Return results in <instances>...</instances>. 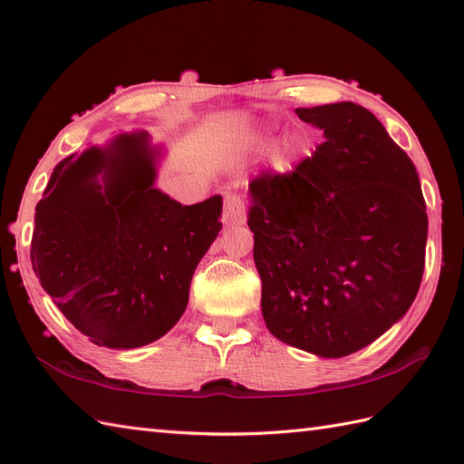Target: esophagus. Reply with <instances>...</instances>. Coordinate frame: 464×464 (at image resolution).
<instances>
[{"mask_svg": "<svg viewBox=\"0 0 464 464\" xmlns=\"http://www.w3.org/2000/svg\"><path fill=\"white\" fill-rule=\"evenodd\" d=\"M223 221H225V225H243L245 221H247V207H245L239 195H235V193L225 195Z\"/></svg>", "mask_w": 464, "mask_h": 464, "instance_id": "34e87169", "label": "esophagus"}]
</instances>
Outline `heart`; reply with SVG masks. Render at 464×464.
<instances>
[{
    "instance_id": "obj_1",
    "label": "heart",
    "mask_w": 464,
    "mask_h": 464,
    "mask_svg": "<svg viewBox=\"0 0 464 464\" xmlns=\"http://www.w3.org/2000/svg\"><path fill=\"white\" fill-rule=\"evenodd\" d=\"M251 145L255 150H267L271 145V131L269 130H261L257 133L251 135ZM303 140L299 135H287L283 137V140L273 147L271 151V165L275 169L279 171H287L293 167V163L299 160L301 153H303Z\"/></svg>"
}]
</instances>
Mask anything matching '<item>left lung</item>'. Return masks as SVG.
<instances>
[{
	"label": "left lung",
	"instance_id": "1",
	"mask_svg": "<svg viewBox=\"0 0 464 464\" xmlns=\"http://www.w3.org/2000/svg\"><path fill=\"white\" fill-rule=\"evenodd\" d=\"M313 157L249 185L261 311L279 341L339 359L405 317L425 271L427 207L411 157L353 102L299 107Z\"/></svg>",
	"mask_w": 464,
	"mask_h": 464
}]
</instances>
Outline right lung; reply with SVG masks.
<instances>
[{
  "label": "right lung",
  "mask_w": 464,
  "mask_h": 464,
  "mask_svg": "<svg viewBox=\"0 0 464 464\" xmlns=\"http://www.w3.org/2000/svg\"><path fill=\"white\" fill-rule=\"evenodd\" d=\"M163 155L147 131L117 133L59 161L35 207V277L100 347L137 349L169 333L221 231V195L181 205L157 189Z\"/></svg>",
  "instance_id": "add662e5"
}]
</instances>
